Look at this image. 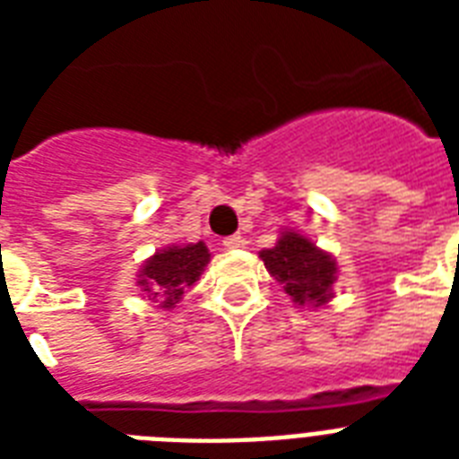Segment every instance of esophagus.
Instances as JSON below:
<instances>
[{
	"label": "esophagus",
	"instance_id": "34e87169",
	"mask_svg": "<svg viewBox=\"0 0 459 459\" xmlns=\"http://www.w3.org/2000/svg\"><path fill=\"white\" fill-rule=\"evenodd\" d=\"M243 245H245V238L243 236L223 238V247H226V250H236V247H243Z\"/></svg>",
	"mask_w": 459,
	"mask_h": 459
}]
</instances>
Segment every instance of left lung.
Returning a JSON list of instances; mask_svg holds the SVG:
<instances>
[{
    "label": "left lung",
    "instance_id": "1",
    "mask_svg": "<svg viewBox=\"0 0 459 459\" xmlns=\"http://www.w3.org/2000/svg\"><path fill=\"white\" fill-rule=\"evenodd\" d=\"M259 257L266 272L279 281L283 290L293 298L295 305H326L333 298L331 286L335 283V259L319 250L309 238L283 230L279 243L272 250H262Z\"/></svg>",
    "mask_w": 459,
    "mask_h": 459
}]
</instances>
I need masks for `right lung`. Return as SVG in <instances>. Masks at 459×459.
Segmentation results:
<instances>
[{
    "mask_svg": "<svg viewBox=\"0 0 459 459\" xmlns=\"http://www.w3.org/2000/svg\"><path fill=\"white\" fill-rule=\"evenodd\" d=\"M209 250L204 243L171 245L147 259L138 273V286L159 307L171 309L183 298L187 288L200 281L204 266L209 264Z\"/></svg>",
    "mask_w": 459,
    "mask_h": 459,
    "instance_id": "1",
    "label": "right lung"
}]
</instances>
